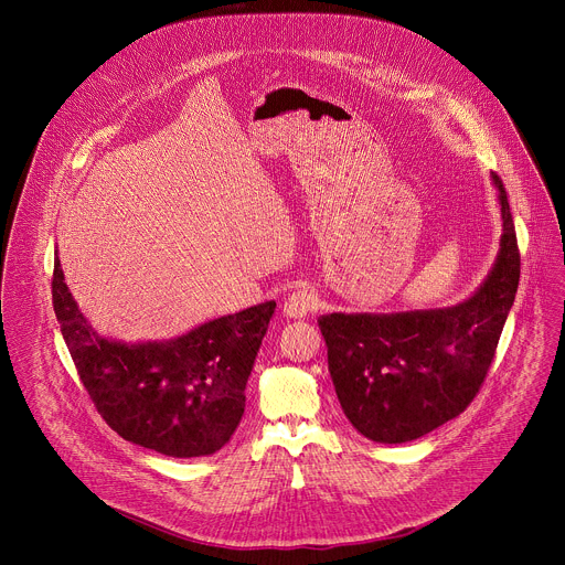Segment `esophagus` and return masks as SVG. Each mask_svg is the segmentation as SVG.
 Returning <instances> with one entry per match:
<instances>
[{"mask_svg":"<svg viewBox=\"0 0 565 565\" xmlns=\"http://www.w3.org/2000/svg\"><path fill=\"white\" fill-rule=\"evenodd\" d=\"M317 308V292L312 288H297L292 290L286 301H284V315L286 317H292V319H299V317H306L308 312H312Z\"/></svg>","mask_w":565,"mask_h":565,"instance_id":"obj_1","label":"esophagus"}]
</instances>
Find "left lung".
I'll use <instances>...</instances> for the list:
<instances>
[{"label": "left lung", "mask_w": 565, "mask_h": 565, "mask_svg": "<svg viewBox=\"0 0 565 565\" xmlns=\"http://www.w3.org/2000/svg\"><path fill=\"white\" fill-rule=\"evenodd\" d=\"M492 179L503 216L501 250L469 299L434 310L317 319L344 416L369 440H416L462 414L486 382L521 275L508 194Z\"/></svg>", "instance_id": "8db88e82"}]
</instances>
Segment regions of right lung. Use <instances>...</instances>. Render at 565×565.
I'll use <instances>...</instances> for the list:
<instances>
[{
  "instance_id": "1",
  "label": "right lung",
  "mask_w": 565,
  "mask_h": 565,
  "mask_svg": "<svg viewBox=\"0 0 565 565\" xmlns=\"http://www.w3.org/2000/svg\"><path fill=\"white\" fill-rule=\"evenodd\" d=\"M51 288L79 380L118 436L172 458L210 456L232 438L275 301L216 317L174 340L125 344L103 338L79 312L60 259Z\"/></svg>"
}]
</instances>
